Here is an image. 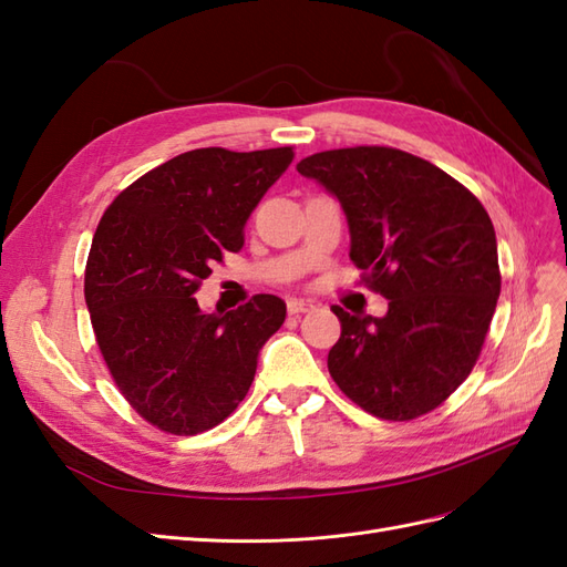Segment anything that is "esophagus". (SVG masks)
<instances>
[{"mask_svg": "<svg viewBox=\"0 0 567 567\" xmlns=\"http://www.w3.org/2000/svg\"><path fill=\"white\" fill-rule=\"evenodd\" d=\"M316 309V303L311 299H289L287 301V311L292 316H299V313H309Z\"/></svg>", "mask_w": 567, "mask_h": 567, "instance_id": "34e87169", "label": "esophagus"}]
</instances>
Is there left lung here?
Returning a JSON list of instances; mask_svg holds the SVG:
<instances>
[{"label": "left lung", "mask_w": 567, "mask_h": 567, "mask_svg": "<svg viewBox=\"0 0 567 567\" xmlns=\"http://www.w3.org/2000/svg\"><path fill=\"white\" fill-rule=\"evenodd\" d=\"M342 204L351 261L390 299L382 318L334 306L342 337L330 375L384 420L440 406L471 375L501 292L489 214L430 161L392 147H349L297 164Z\"/></svg>", "instance_id": "8db88e82"}]
</instances>
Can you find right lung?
Returning <instances> with one entry per match:
<instances>
[{"instance_id": "add662e5", "label": "right lung", "mask_w": 567, "mask_h": 567, "mask_svg": "<svg viewBox=\"0 0 567 567\" xmlns=\"http://www.w3.org/2000/svg\"><path fill=\"white\" fill-rule=\"evenodd\" d=\"M292 158V147L185 152L125 187L96 225L85 268L94 337L121 394L154 427L199 434L247 396L285 301L256 295L204 313L192 295L245 245L251 212Z\"/></svg>"}]
</instances>
